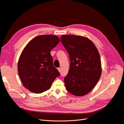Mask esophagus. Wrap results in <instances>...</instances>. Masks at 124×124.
<instances>
[{
    "label": "esophagus",
    "mask_w": 124,
    "mask_h": 124,
    "mask_svg": "<svg viewBox=\"0 0 124 124\" xmlns=\"http://www.w3.org/2000/svg\"><path fill=\"white\" fill-rule=\"evenodd\" d=\"M57 69H58V71H59V72H61V68H57Z\"/></svg>",
    "instance_id": "1"
}]
</instances>
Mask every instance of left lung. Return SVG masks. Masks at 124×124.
Here are the masks:
<instances>
[{"label": "left lung", "instance_id": "1", "mask_svg": "<svg viewBox=\"0 0 124 124\" xmlns=\"http://www.w3.org/2000/svg\"><path fill=\"white\" fill-rule=\"evenodd\" d=\"M61 40L69 55L70 66L64 78L67 91L76 96L87 94L101 77L100 56L95 45L86 37L62 35Z\"/></svg>", "mask_w": 124, "mask_h": 124}]
</instances>
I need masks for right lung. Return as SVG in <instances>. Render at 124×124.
<instances>
[{"label":"right lung","mask_w":124,"mask_h":124,"mask_svg":"<svg viewBox=\"0 0 124 124\" xmlns=\"http://www.w3.org/2000/svg\"><path fill=\"white\" fill-rule=\"evenodd\" d=\"M59 42L56 36L40 35L24 47L18 59L17 69L22 84L29 91L40 93L47 91L59 76L50 53Z\"/></svg>","instance_id":"1"}]
</instances>
